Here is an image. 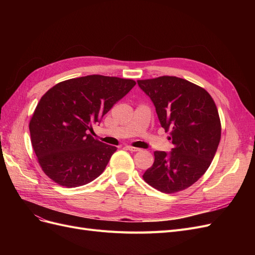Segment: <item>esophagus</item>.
<instances>
[{
    "label": "esophagus",
    "instance_id": "34e87169",
    "mask_svg": "<svg viewBox=\"0 0 255 255\" xmlns=\"http://www.w3.org/2000/svg\"><path fill=\"white\" fill-rule=\"evenodd\" d=\"M127 149L129 150V151H132V152H138V151H140V149L135 148V146H132V145H127Z\"/></svg>",
    "mask_w": 255,
    "mask_h": 255
}]
</instances>
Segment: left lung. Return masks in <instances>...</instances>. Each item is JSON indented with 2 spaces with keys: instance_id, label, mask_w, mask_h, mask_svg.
Listing matches in <instances>:
<instances>
[{
  "instance_id": "left-lung-1",
  "label": "left lung",
  "mask_w": 255,
  "mask_h": 255,
  "mask_svg": "<svg viewBox=\"0 0 255 255\" xmlns=\"http://www.w3.org/2000/svg\"><path fill=\"white\" fill-rule=\"evenodd\" d=\"M155 106L160 126L170 130L171 152L155 151L143 180L165 194L196 183L210 167L221 137L219 114L208 92L176 76L137 81Z\"/></svg>"
}]
</instances>
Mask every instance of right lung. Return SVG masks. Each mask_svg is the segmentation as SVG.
Returning a JSON list of instances; mask_svg holds the SVG:
<instances>
[{"label":"right lung","mask_w":255,"mask_h":255,"mask_svg":"<svg viewBox=\"0 0 255 255\" xmlns=\"http://www.w3.org/2000/svg\"><path fill=\"white\" fill-rule=\"evenodd\" d=\"M136 85L116 76L87 75L56 84L37 104L30 141L43 172L67 188L101 174L117 150L91 136L92 126Z\"/></svg>","instance_id":"1"}]
</instances>
